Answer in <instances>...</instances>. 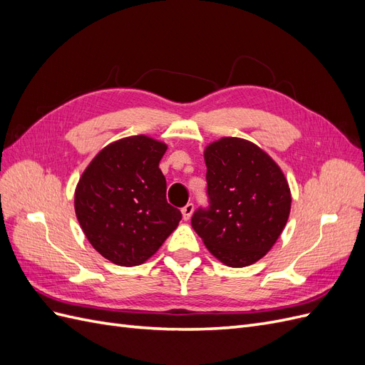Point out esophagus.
Masks as SVG:
<instances>
[{
	"label": "esophagus",
	"mask_w": 365,
	"mask_h": 365,
	"mask_svg": "<svg viewBox=\"0 0 365 365\" xmlns=\"http://www.w3.org/2000/svg\"><path fill=\"white\" fill-rule=\"evenodd\" d=\"M193 210H195V207H193V204H192V202H189V204L184 205V207L181 208V213H182L184 220H189V219L192 217V215H193Z\"/></svg>",
	"instance_id": "obj_1"
}]
</instances>
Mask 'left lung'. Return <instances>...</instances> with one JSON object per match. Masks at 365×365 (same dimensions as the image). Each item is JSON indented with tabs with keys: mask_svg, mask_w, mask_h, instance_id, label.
<instances>
[{
	"mask_svg": "<svg viewBox=\"0 0 365 365\" xmlns=\"http://www.w3.org/2000/svg\"><path fill=\"white\" fill-rule=\"evenodd\" d=\"M208 207L192 227L213 256L231 268L260 260L288 222L291 190L282 169L254 143L224 137L204 150Z\"/></svg>",
	"mask_w": 365,
	"mask_h": 365,
	"instance_id": "8db88e82",
	"label": "left lung"
}]
</instances>
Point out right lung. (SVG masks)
Wrapping results in <instances>:
<instances>
[{"instance_id":"1","label":"right lung","mask_w":365,"mask_h":365,"mask_svg":"<svg viewBox=\"0 0 365 365\" xmlns=\"http://www.w3.org/2000/svg\"><path fill=\"white\" fill-rule=\"evenodd\" d=\"M165 150L146 135L121 138L98 152L77 182V220L93 248L118 267L145 263L182 217L165 200Z\"/></svg>"}]
</instances>
